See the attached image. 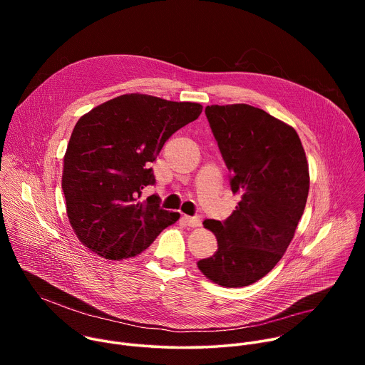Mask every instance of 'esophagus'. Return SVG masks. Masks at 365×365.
Listing matches in <instances>:
<instances>
[{"mask_svg": "<svg viewBox=\"0 0 365 365\" xmlns=\"http://www.w3.org/2000/svg\"><path fill=\"white\" fill-rule=\"evenodd\" d=\"M183 222L187 225V227H192V228H196V227H200L202 225V221L199 217H187V215H183Z\"/></svg>", "mask_w": 365, "mask_h": 365, "instance_id": "1", "label": "esophagus"}]
</instances>
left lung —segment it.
<instances>
[{
	"label": "left lung",
	"mask_w": 365,
	"mask_h": 365,
	"mask_svg": "<svg viewBox=\"0 0 365 365\" xmlns=\"http://www.w3.org/2000/svg\"><path fill=\"white\" fill-rule=\"evenodd\" d=\"M205 114L241 200L225 221H203L218 250L197 267L220 286L244 287L264 277L293 240L309 192L306 154L293 127L259 108L211 106Z\"/></svg>",
	"instance_id": "8db88e82"
}]
</instances>
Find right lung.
<instances>
[{
    "label": "right lung",
    "mask_w": 365,
    "mask_h": 365,
    "mask_svg": "<svg viewBox=\"0 0 365 365\" xmlns=\"http://www.w3.org/2000/svg\"><path fill=\"white\" fill-rule=\"evenodd\" d=\"M200 113V103L130 93L79 118L63 159L62 189L85 247L108 259L134 257L179 220L155 195L138 197L155 183L151 163L165 143Z\"/></svg>",
    "instance_id": "add662e5"
}]
</instances>
